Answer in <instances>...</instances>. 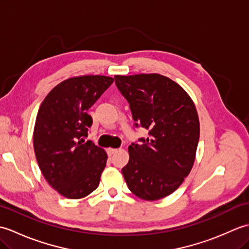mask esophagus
Returning a JSON list of instances; mask_svg holds the SVG:
<instances>
[{
	"instance_id": "esophagus-1",
	"label": "esophagus",
	"mask_w": 249,
	"mask_h": 249,
	"mask_svg": "<svg viewBox=\"0 0 249 249\" xmlns=\"http://www.w3.org/2000/svg\"><path fill=\"white\" fill-rule=\"evenodd\" d=\"M116 152H118V149H112V147H109V149L107 150V153H108L109 156H112L114 153H116Z\"/></svg>"
}]
</instances>
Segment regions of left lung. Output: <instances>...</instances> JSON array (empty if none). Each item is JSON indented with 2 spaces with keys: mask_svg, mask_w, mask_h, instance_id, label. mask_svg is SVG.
I'll list each match as a JSON object with an SVG mask.
<instances>
[{
  "mask_svg": "<svg viewBox=\"0 0 249 249\" xmlns=\"http://www.w3.org/2000/svg\"><path fill=\"white\" fill-rule=\"evenodd\" d=\"M127 100L136 126L149 138L128 146L123 169L126 184L137 197L155 201L172 194L194 166L200 124L197 109L185 89L160 73L114 77Z\"/></svg>",
  "mask_w": 249,
  "mask_h": 249,
  "instance_id": "1",
  "label": "left lung"
}]
</instances>
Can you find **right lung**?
<instances>
[{
    "mask_svg": "<svg viewBox=\"0 0 249 249\" xmlns=\"http://www.w3.org/2000/svg\"><path fill=\"white\" fill-rule=\"evenodd\" d=\"M100 75L72 77L51 89L36 116V160L50 186L68 199H81L98 187L107 153L84 142L93 123L88 110L113 83Z\"/></svg>",
    "mask_w": 249,
    "mask_h": 249,
    "instance_id": "1",
    "label": "right lung"
}]
</instances>
